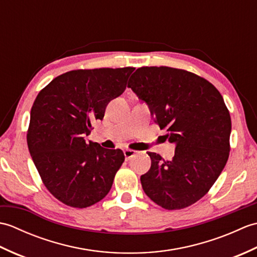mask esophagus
<instances>
[{"instance_id":"34e87169","label":"esophagus","mask_w":257,"mask_h":257,"mask_svg":"<svg viewBox=\"0 0 257 257\" xmlns=\"http://www.w3.org/2000/svg\"><path fill=\"white\" fill-rule=\"evenodd\" d=\"M135 154H136V151L135 150H132V149H125V150H123V155H124V158L127 160H129L130 158H133L134 156H135Z\"/></svg>"}]
</instances>
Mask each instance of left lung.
<instances>
[{
  "mask_svg": "<svg viewBox=\"0 0 257 257\" xmlns=\"http://www.w3.org/2000/svg\"><path fill=\"white\" fill-rule=\"evenodd\" d=\"M128 87L176 145L170 161L148 152L151 167L140 178L145 193L166 210L195 203L228 159L232 123L220 91L198 75L166 66L138 68Z\"/></svg>",
  "mask_w": 257,
  "mask_h": 257,
  "instance_id": "1",
  "label": "left lung"
}]
</instances>
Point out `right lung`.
<instances>
[{
    "instance_id": "add662e5",
    "label": "right lung",
    "mask_w": 257,
    "mask_h": 257,
    "mask_svg": "<svg viewBox=\"0 0 257 257\" xmlns=\"http://www.w3.org/2000/svg\"><path fill=\"white\" fill-rule=\"evenodd\" d=\"M134 67L78 69L54 78L31 109L27 146L47 190L64 204L90 206L111 189L124 161L120 149L91 140V123L127 87Z\"/></svg>"
}]
</instances>
